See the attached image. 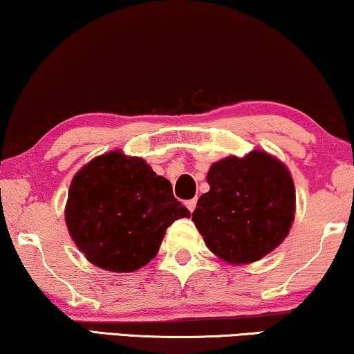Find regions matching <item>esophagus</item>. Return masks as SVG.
Masks as SVG:
<instances>
[{
	"mask_svg": "<svg viewBox=\"0 0 354 354\" xmlns=\"http://www.w3.org/2000/svg\"><path fill=\"white\" fill-rule=\"evenodd\" d=\"M196 205H197V201H196V198H192V201H187V202H186V207L189 208V212H194V210H196Z\"/></svg>",
	"mask_w": 354,
	"mask_h": 354,
	"instance_id": "34e87169",
	"label": "esophagus"
}]
</instances>
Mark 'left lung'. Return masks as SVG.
Segmentation results:
<instances>
[{
  "label": "left lung",
  "instance_id": "1",
  "mask_svg": "<svg viewBox=\"0 0 354 354\" xmlns=\"http://www.w3.org/2000/svg\"><path fill=\"white\" fill-rule=\"evenodd\" d=\"M192 221L207 247L232 265L261 260L287 237L295 218L290 171L265 151L229 156L207 173Z\"/></svg>",
  "mask_w": 354,
  "mask_h": 354
}]
</instances>
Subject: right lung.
I'll use <instances>...</instances> for the list:
<instances>
[{"label": "right lung", "mask_w": 354, "mask_h": 354, "mask_svg": "<svg viewBox=\"0 0 354 354\" xmlns=\"http://www.w3.org/2000/svg\"><path fill=\"white\" fill-rule=\"evenodd\" d=\"M191 213L171 183L146 160L112 151L93 158L71 183L68 234L88 261L113 272H133L157 255L167 227Z\"/></svg>", "instance_id": "1"}]
</instances>
